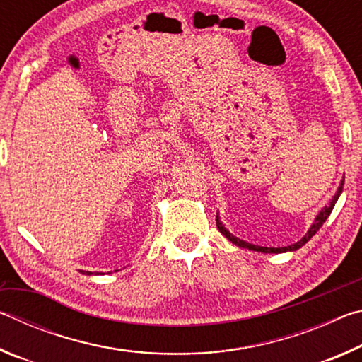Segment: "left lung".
<instances>
[{"label": "left lung", "instance_id": "1", "mask_svg": "<svg viewBox=\"0 0 362 362\" xmlns=\"http://www.w3.org/2000/svg\"><path fill=\"white\" fill-rule=\"evenodd\" d=\"M343 182H345V177H343V179H341L340 187H339V189H337V193L332 196V199H330V203H329L327 206H324L322 209L320 211V214H317L316 218H315V222H313V225H311L310 230L306 231V235L302 238V240L297 241L296 244H292V246H287V247H262V246H254V244H249V243H246V241L240 240V238L233 236L231 233H230L228 230H226L225 226L222 225V222H220L218 216H217V228H218V231L222 233V235L226 238V240L231 241L233 244H236V246L244 247V249H249V250H257V252H265V254H279V252H287V250H297V249L302 247L303 244L308 243V241L311 240V238H313V236L316 235V231L321 228L322 223L326 222L327 217L330 216V212H332V209H334L337 199H339V196H340V193H341Z\"/></svg>", "mask_w": 362, "mask_h": 362}]
</instances>
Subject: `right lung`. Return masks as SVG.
Masks as SVG:
<instances>
[{
	"instance_id": "add662e5",
	"label": "right lung",
	"mask_w": 362,
	"mask_h": 362,
	"mask_svg": "<svg viewBox=\"0 0 362 362\" xmlns=\"http://www.w3.org/2000/svg\"><path fill=\"white\" fill-rule=\"evenodd\" d=\"M86 274V273H84ZM88 274H93V273H90V272H88Z\"/></svg>"
}]
</instances>
